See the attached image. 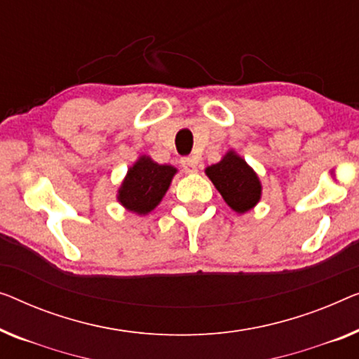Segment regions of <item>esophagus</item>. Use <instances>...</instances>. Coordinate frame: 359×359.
<instances>
[{
    "mask_svg": "<svg viewBox=\"0 0 359 359\" xmlns=\"http://www.w3.org/2000/svg\"><path fill=\"white\" fill-rule=\"evenodd\" d=\"M181 165H183L186 173H196L197 171V158L194 157H184L181 160Z\"/></svg>",
    "mask_w": 359,
    "mask_h": 359,
    "instance_id": "esophagus-1",
    "label": "esophagus"
}]
</instances>
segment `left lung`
<instances>
[{"instance_id": "left-lung-1", "label": "left lung", "mask_w": 359, "mask_h": 359, "mask_svg": "<svg viewBox=\"0 0 359 359\" xmlns=\"http://www.w3.org/2000/svg\"><path fill=\"white\" fill-rule=\"evenodd\" d=\"M205 175L220 192L223 201L236 214H246L262 197V183L256 171L238 155L228 150L218 163L205 168Z\"/></svg>"}]
</instances>
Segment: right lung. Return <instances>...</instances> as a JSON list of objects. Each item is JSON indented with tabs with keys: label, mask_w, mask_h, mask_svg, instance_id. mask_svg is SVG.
Instances as JSON below:
<instances>
[{
	"label": "right lung",
	"mask_w": 359,
	"mask_h": 359,
	"mask_svg": "<svg viewBox=\"0 0 359 359\" xmlns=\"http://www.w3.org/2000/svg\"><path fill=\"white\" fill-rule=\"evenodd\" d=\"M176 173L178 170L171 165H160L149 155H141L128 168L116 199L128 212L147 215L162 202Z\"/></svg>",
	"instance_id": "add662e5"
}]
</instances>
